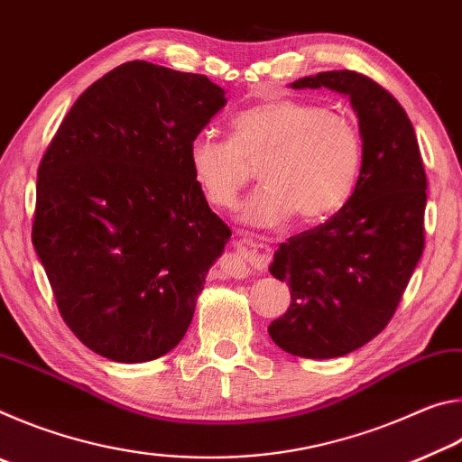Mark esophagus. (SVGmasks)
<instances>
[{
    "mask_svg": "<svg viewBox=\"0 0 462 462\" xmlns=\"http://www.w3.org/2000/svg\"><path fill=\"white\" fill-rule=\"evenodd\" d=\"M273 259V248L264 238H245L232 253L224 254L220 267L228 277L245 279L256 269H264Z\"/></svg>",
    "mask_w": 462,
    "mask_h": 462,
    "instance_id": "1",
    "label": "esophagus"
}]
</instances>
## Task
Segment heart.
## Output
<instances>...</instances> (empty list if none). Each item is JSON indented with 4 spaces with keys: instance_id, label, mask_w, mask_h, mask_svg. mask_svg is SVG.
Instances as JSON below:
<instances>
[{
    "instance_id": "b5f03b06",
    "label": "heart",
    "mask_w": 462,
    "mask_h": 462,
    "mask_svg": "<svg viewBox=\"0 0 462 462\" xmlns=\"http://www.w3.org/2000/svg\"><path fill=\"white\" fill-rule=\"evenodd\" d=\"M363 159V134L350 116L289 97L234 116L230 140L199 134L189 144L193 179L216 208H232L259 167L264 185L242 208V220L256 228H277L295 214L318 224L340 212Z\"/></svg>"
}]
</instances>
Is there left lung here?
Here are the masks:
<instances>
[{"label": "left lung", "instance_id": "left-lung-1", "mask_svg": "<svg viewBox=\"0 0 462 462\" xmlns=\"http://www.w3.org/2000/svg\"><path fill=\"white\" fill-rule=\"evenodd\" d=\"M350 97L365 159L358 185L330 220L281 242L271 275L291 303L269 326L279 348L303 358L344 356L383 332L424 250L426 171L411 122L391 93L356 71L291 83Z\"/></svg>", "mask_w": 462, "mask_h": 462}]
</instances>
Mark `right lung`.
<instances>
[{
  "mask_svg": "<svg viewBox=\"0 0 462 462\" xmlns=\"http://www.w3.org/2000/svg\"><path fill=\"white\" fill-rule=\"evenodd\" d=\"M224 106L206 75L124 62L46 148L32 245L65 324L109 361H154L181 342L232 236L189 167L191 140Z\"/></svg>",
  "mask_w": 462,
  "mask_h": 462,
  "instance_id": "1",
  "label": "right lung"
}]
</instances>
